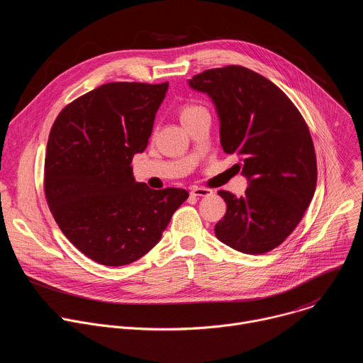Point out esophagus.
Listing matches in <instances>:
<instances>
[{"mask_svg":"<svg viewBox=\"0 0 363 363\" xmlns=\"http://www.w3.org/2000/svg\"><path fill=\"white\" fill-rule=\"evenodd\" d=\"M212 194V191L209 188L205 186H192L191 188V196L199 198V196H209Z\"/></svg>","mask_w":363,"mask_h":363,"instance_id":"1","label":"esophagus"}]
</instances>
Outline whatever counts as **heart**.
<instances>
[{
	"label": "heart",
	"mask_w": 363,
	"mask_h": 363,
	"mask_svg": "<svg viewBox=\"0 0 363 363\" xmlns=\"http://www.w3.org/2000/svg\"><path fill=\"white\" fill-rule=\"evenodd\" d=\"M199 109H203V108H202V106H199V105H185V106H182V109H181V112H179L181 119H182V118H185V116H188V115L195 113V112H196V111H199Z\"/></svg>",
	"instance_id": "heart-1"
}]
</instances>
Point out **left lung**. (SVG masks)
Masks as SVG:
<instances>
[{
	"label": "left lung",
	"instance_id": "left-lung-1",
	"mask_svg": "<svg viewBox=\"0 0 363 363\" xmlns=\"http://www.w3.org/2000/svg\"><path fill=\"white\" fill-rule=\"evenodd\" d=\"M189 85L212 98L220 145L250 179L244 196L218 191L228 208L215 235L239 252H269L294 232L315 194L316 155L305 119L281 88L245 67L206 69Z\"/></svg>",
	"mask_w": 363,
	"mask_h": 363
}]
</instances>
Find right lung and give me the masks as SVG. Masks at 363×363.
<instances>
[{
  "mask_svg": "<svg viewBox=\"0 0 363 363\" xmlns=\"http://www.w3.org/2000/svg\"><path fill=\"white\" fill-rule=\"evenodd\" d=\"M168 85L104 84L68 104L50 131L47 203L69 242L101 265L144 257L189 196L181 188L151 189L133 175Z\"/></svg>",
  "mask_w": 363,
  "mask_h": 363,
  "instance_id": "1",
  "label": "right lung"
}]
</instances>
